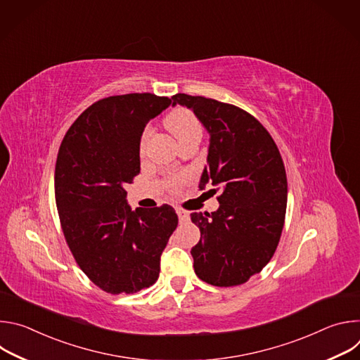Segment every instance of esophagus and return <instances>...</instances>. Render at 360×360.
Segmentation results:
<instances>
[{
	"label": "esophagus",
	"instance_id": "34e87169",
	"mask_svg": "<svg viewBox=\"0 0 360 360\" xmlns=\"http://www.w3.org/2000/svg\"><path fill=\"white\" fill-rule=\"evenodd\" d=\"M176 214H178V218H179V222H181V224H182V222H188V221H189V214H188L186 211H184V210L178 208V210H176Z\"/></svg>",
	"mask_w": 360,
	"mask_h": 360
}]
</instances>
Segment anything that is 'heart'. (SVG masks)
<instances>
[{
  "label": "heart",
  "instance_id": "1",
  "mask_svg": "<svg viewBox=\"0 0 360 360\" xmlns=\"http://www.w3.org/2000/svg\"><path fill=\"white\" fill-rule=\"evenodd\" d=\"M165 125L174 134V136L178 139V142L192 134L200 132V124L198 122L195 115L186 110H176L172 114H169L165 121ZM149 136H150V129H146L141 139V149H143ZM184 179H185L184 176H178L172 181V185L179 184Z\"/></svg>",
  "mask_w": 360,
  "mask_h": 360
}]
</instances>
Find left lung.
Here are the masks:
<instances>
[{
  "label": "left lung",
  "mask_w": 360,
  "mask_h": 360,
  "mask_svg": "<svg viewBox=\"0 0 360 360\" xmlns=\"http://www.w3.org/2000/svg\"><path fill=\"white\" fill-rule=\"evenodd\" d=\"M172 99L210 134L199 189L221 191L218 211L191 214L200 231L191 249L195 274L215 286L245 283L271 261L281 239L288 182L279 149L258 120L235 105L186 94Z\"/></svg>",
  "instance_id": "8db88e82"
}]
</instances>
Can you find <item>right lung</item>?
Returning a JSON list of instances; mask_svg holds the SVG:
<instances>
[{
    "label": "right lung",
    "mask_w": 360,
    "mask_h": 360,
    "mask_svg": "<svg viewBox=\"0 0 360 360\" xmlns=\"http://www.w3.org/2000/svg\"><path fill=\"white\" fill-rule=\"evenodd\" d=\"M171 102L149 92L99 99L71 125L58 152L56 200L64 236L82 272L108 293L155 283L178 225L169 205L132 210L125 191L141 169L145 125Z\"/></svg>",
    "instance_id": "add662e5"
}]
</instances>
